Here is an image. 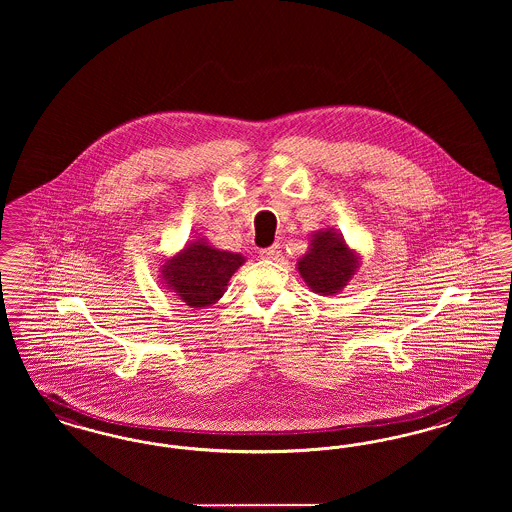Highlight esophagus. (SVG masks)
Returning <instances> with one entry per match:
<instances>
[{
	"mask_svg": "<svg viewBox=\"0 0 512 512\" xmlns=\"http://www.w3.org/2000/svg\"><path fill=\"white\" fill-rule=\"evenodd\" d=\"M279 254H281V246H279V244H273V246H269V248H262V250H260V256L266 258V260H277Z\"/></svg>",
	"mask_w": 512,
	"mask_h": 512,
	"instance_id": "1",
	"label": "esophagus"
}]
</instances>
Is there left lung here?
Instances as JSON below:
<instances>
[{
  "mask_svg": "<svg viewBox=\"0 0 512 512\" xmlns=\"http://www.w3.org/2000/svg\"><path fill=\"white\" fill-rule=\"evenodd\" d=\"M360 260L337 229L325 227L310 235L308 252L298 258L296 269L316 295L335 296L352 281Z\"/></svg>",
  "mask_w": 512,
  "mask_h": 512,
  "instance_id": "left-lung-1",
  "label": "left lung"
}]
</instances>
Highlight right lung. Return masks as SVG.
<instances>
[{"label": "right lung", "mask_w": 512, "mask_h": 512, "mask_svg": "<svg viewBox=\"0 0 512 512\" xmlns=\"http://www.w3.org/2000/svg\"><path fill=\"white\" fill-rule=\"evenodd\" d=\"M246 262L243 254L216 248L196 237L160 266L163 287L198 310L216 304L227 291L233 273Z\"/></svg>", "instance_id": "1"}]
</instances>
